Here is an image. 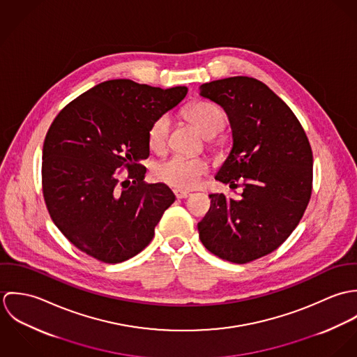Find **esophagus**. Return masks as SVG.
Wrapping results in <instances>:
<instances>
[{
  "label": "esophagus",
  "instance_id": "esophagus-1",
  "mask_svg": "<svg viewBox=\"0 0 357 357\" xmlns=\"http://www.w3.org/2000/svg\"><path fill=\"white\" fill-rule=\"evenodd\" d=\"M174 195H176V198H177V199H185V198H188L191 194H190V192H187V191L174 190Z\"/></svg>",
  "mask_w": 357,
  "mask_h": 357
}]
</instances>
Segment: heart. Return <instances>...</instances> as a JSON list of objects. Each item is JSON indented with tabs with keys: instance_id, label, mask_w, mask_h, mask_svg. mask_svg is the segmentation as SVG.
<instances>
[{
	"instance_id": "1",
	"label": "heart",
	"mask_w": 357,
	"mask_h": 357,
	"mask_svg": "<svg viewBox=\"0 0 357 357\" xmlns=\"http://www.w3.org/2000/svg\"><path fill=\"white\" fill-rule=\"evenodd\" d=\"M190 121L207 137H213L220 133L225 125L224 111L213 102H199L191 105L187 111ZM170 116L163 114L153 121L149 132V146L155 153L165 150L169 130ZM207 170V163L201 158H185L174 155L166 160L159 162L155 169V177L178 190H190L198 185L201 177Z\"/></svg>"
}]
</instances>
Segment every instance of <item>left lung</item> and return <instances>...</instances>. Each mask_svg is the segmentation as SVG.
<instances>
[{
    "mask_svg": "<svg viewBox=\"0 0 357 357\" xmlns=\"http://www.w3.org/2000/svg\"><path fill=\"white\" fill-rule=\"evenodd\" d=\"M199 95L224 108L232 130V149L214 178L229 188L242 181L239 198L208 195L199 238L213 255L246 264L276 250L303 218L312 192L310 144L289 105L258 79L211 81Z\"/></svg>",
    "mask_w": 357,
    "mask_h": 357,
    "instance_id": "obj_1",
    "label": "left lung"
}]
</instances>
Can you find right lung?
I'll return each mask as SVG.
<instances>
[{
  "mask_svg": "<svg viewBox=\"0 0 357 357\" xmlns=\"http://www.w3.org/2000/svg\"><path fill=\"white\" fill-rule=\"evenodd\" d=\"M187 92L111 79L67 104L52 122L43 149V192L54 225L81 252L116 264L153 241L176 197L163 183H144L142 160L150 156L153 121ZM122 165L130 174L121 188Z\"/></svg>",
  "mask_w": 357,
  "mask_h": 357,
  "instance_id": "1",
  "label": "right lung"
}]
</instances>
